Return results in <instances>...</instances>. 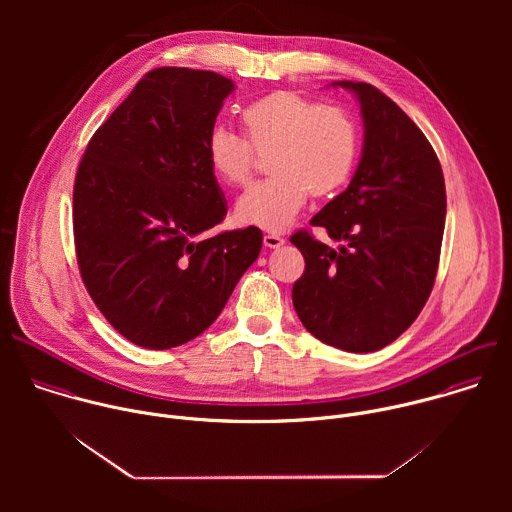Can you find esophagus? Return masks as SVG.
Instances as JSON below:
<instances>
[{"mask_svg":"<svg viewBox=\"0 0 512 512\" xmlns=\"http://www.w3.org/2000/svg\"><path fill=\"white\" fill-rule=\"evenodd\" d=\"M263 243H265V247H269V249H277V247H281V245L285 243V239H283L281 235H277V233H267V235L263 237Z\"/></svg>","mask_w":512,"mask_h":512,"instance_id":"esophagus-1","label":"esophagus"}]
</instances>
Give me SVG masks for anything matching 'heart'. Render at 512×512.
<instances>
[{
	"label": "heart",
	"instance_id": "b5f03b06",
	"mask_svg": "<svg viewBox=\"0 0 512 512\" xmlns=\"http://www.w3.org/2000/svg\"><path fill=\"white\" fill-rule=\"evenodd\" d=\"M241 123L245 139L225 127H214L206 156L218 180L241 186L255 168V152H269L271 176L251 184L235 206L245 225L281 231L298 216L310 192L332 194L352 174L358 129L340 105H318L298 93L277 91L247 105Z\"/></svg>",
	"mask_w": 512,
	"mask_h": 512
}]
</instances>
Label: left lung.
Wrapping results in <instances>:
<instances>
[{
    "mask_svg": "<svg viewBox=\"0 0 512 512\" xmlns=\"http://www.w3.org/2000/svg\"><path fill=\"white\" fill-rule=\"evenodd\" d=\"M364 123L362 154L348 188L291 235L306 271L291 300L310 334L346 352H375L397 340L423 310L440 263L446 184L421 129L369 83L338 81Z\"/></svg>",
    "mask_w": 512,
    "mask_h": 512,
    "instance_id": "8db88e82",
    "label": "left lung"
}]
</instances>
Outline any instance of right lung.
<instances>
[{"label":"right lung","mask_w":512,"mask_h":512,"mask_svg":"<svg viewBox=\"0 0 512 512\" xmlns=\"http://www.w3.org/2000/svg\"><path fill=\"white\" fill-rule=\"evenodd\" d=\"M235 83L150 70L89 141L72 227L85 287L127 340L166 350L223 312L263 245L257 227L206 237L227 214L206 143Z\"/></svg>","instance_id":"1"}]
</instances>
